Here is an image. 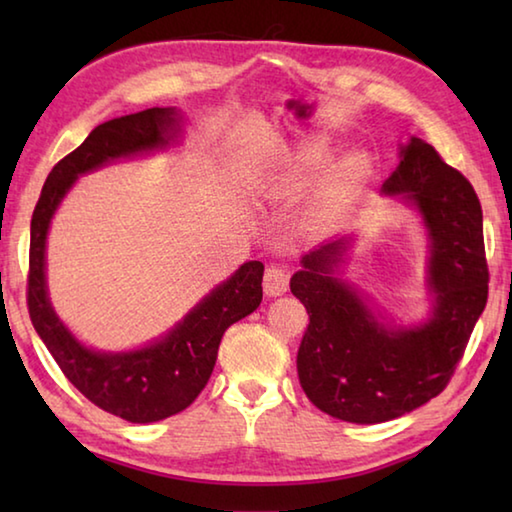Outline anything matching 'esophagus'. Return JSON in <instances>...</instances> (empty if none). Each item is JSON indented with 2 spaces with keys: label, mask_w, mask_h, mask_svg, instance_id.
Masks as SVG:
<instances>
[{
  "label": "esophagus",
  "mask_w": 512,
  "mask_h": 512,
  "mask_svg": "<svg viewBox=\"0 0 512 512\" xmlns=\"http://www.w3.org/2000/svg\"><path fill=\"white\" fill-rule=\"evenodd\" d=\"M289 289V275L282 266H268L264 273V293L268 298L284 296Z\"/></svg>",
  "instance_id": "34e87169"
}]
</instances>
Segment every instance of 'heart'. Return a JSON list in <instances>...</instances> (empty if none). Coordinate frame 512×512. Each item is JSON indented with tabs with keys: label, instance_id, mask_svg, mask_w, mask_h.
Wrapping results in <instances>:
<instances>
[{
	"label": "heart",
	"instance_id": "1",
	"mask_svg": "<svg viewBox=\"0 0 512 512\" xmlns=\"http://www.w3.org/2000/svg\"><path fill=\"white\" fill-rule=\"evenodd\" d=\"M329 158H332V146H329V142L323 140V137H318V140L309 142L305 146V151H302V164H305L307 169L325 167ZM336 173H339L341 180H348V183H357V180H361L368 173V158L363 153L345 155V158L339 164V169H336Z\"/></svg>",
	"mask_w": 512,
	"mask_h": 512
}]
</instances>
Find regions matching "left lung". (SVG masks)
Masks as SVG:
<instances>
[{
  "label": "left lung",
  "instance_id": "obj_1",
  "mask_svg": "<svg viewBox=\"0 0 512 512\" xmlns=\"http://www.w3.org/2000/svg\"><path fill=\"white\" fill-rule=\"evenodd\" d=\"M381 192L415 207L427 228L424 323H381L343 280L350 237L311 250L291 277V293L309 314L298 350L302 391L323 413L357 424L395 420L443 393L488 302L483 214L470 180L411 137Z\"/></svg>",
  "mask_w": 512,
  "mask_h": 512
}]
</instances>
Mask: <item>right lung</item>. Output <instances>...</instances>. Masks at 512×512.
<instances>
[{
  "label": "right lung",
  "mask_w": 512,
  "mask_h": 512,
  "mask_svg": "<svg viewBox=\"0 0 512 512\" xmlns=\"http://www.w3.org/2000/svg\"><path fill=\"white\" fill-rule=\"evenodd\" d=\"M183 115L176 108H149L110 119L60 160L47 176L31 219L29 316L65 377L99 409L146 424L192 404L210 379L223 332L262 302V262L241 264L214 287L167 334L144 348L101 352L83 345L51 307L47 291V235L60 201L83 173L121 158L167 149L178 140Z\"/></svg>",
  "instance_id": "1"
}]
</instances>
